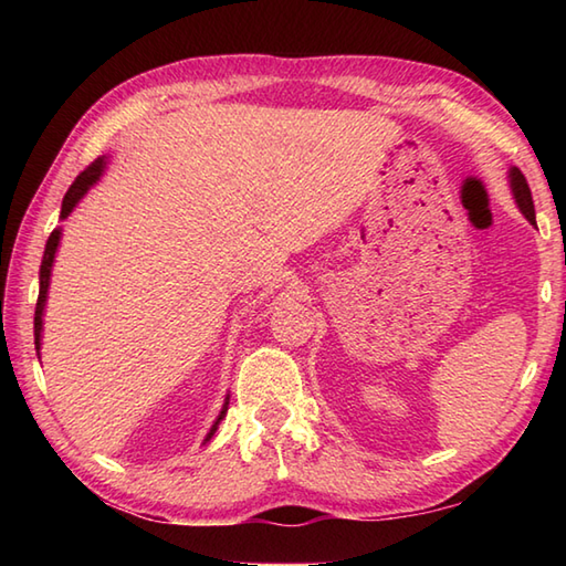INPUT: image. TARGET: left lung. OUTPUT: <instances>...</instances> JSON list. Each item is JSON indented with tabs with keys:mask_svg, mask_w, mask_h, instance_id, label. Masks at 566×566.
<instances>
[{
	"mask_svg": "<svg viewBox=\"0 0 566 566\" xmlns=\"http://www.w3.org/2000/svg\"><path fill=\"white\" fill-rule=\"evenodd\" d=\"M509 179H511V191H513V199H515V203H518L521 213L525 216L527 221L535 223V203H533L531 187H527V179L523 177V172L518 170V167H511Z\"/></svg>",
	"mask_w": 566,
	"mask_h": 566,
	"instance_id": "8db88e82",
	"label": "left lung"
}]
</instances>
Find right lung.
Returning a JSON list of instances; mask_svg holds the SVG:
<instances>
[{
  "label": "right lung",
  "instance_id": "add662e5",
  "mask_svg": "<svg viewBox=\"0 0 566 566\" xmlns=\"http://www.w3.org/2000/svg\"><path fill=\"white\" fill-rule=\"evenodd\" d=\"M104 158H97L94 160L87 170L80 172L75 177V182L70 185L67 195L63 197V209H60V219H67V216L72 213V209L77 207V201L87 195V189L97 182V179L102 177L104 172ZM57 243H60V228H55V231L51 233V238H48L45 243V252H43V260H41V272H39V280H41V290H39V302H35V316H33V335H35V350H41V333H43V308H45V298H48V286H51V270H53V260H55V252H57ZM228 411V396H226V403L221 408L219 418H216V423L211 426L207 440H211V436L216 432V428H219V423L223 420ZM203 440V442H207Z\"/></svg>",
  "mask_w": 566,
  "mask_h": 566
}]
</instances>
